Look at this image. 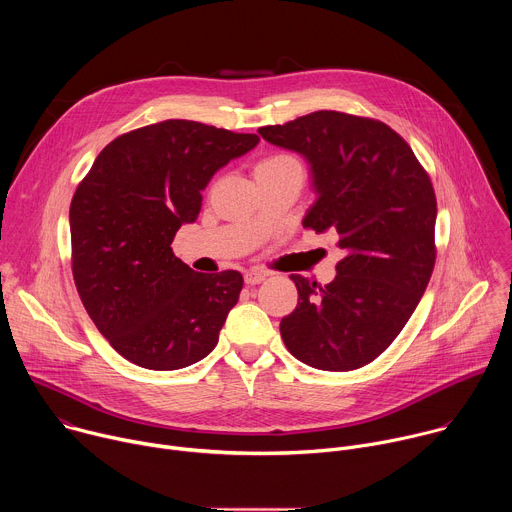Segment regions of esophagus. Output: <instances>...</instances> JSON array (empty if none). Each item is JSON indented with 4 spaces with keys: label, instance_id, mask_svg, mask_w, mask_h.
<instances>
[{
    "label": "esophagus",
    "instance_id": "esophagus-1",
    "mask_svg": "<svg viewBox=\"0 0 512 512\" xmlns=\"http://www.w3.org/2000/svg\"><path fill=\"white\" fill-rule=\"evenodd\" d=\"M265 277H267V275L261 273V271H247V273H245V283H247V285H259Z\"/></svg>",
    "mask_w": 512,
    "mask_h": 512
}]
</instances>
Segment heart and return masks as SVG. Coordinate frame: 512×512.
<instances>
[{
  "label": "heart",
  "instance_id": "heart-1",
  "mask_svg": "<svg viewBox=\"0 0 512 512\" xmlns=\"http://www.w3.org/2000/svg\"><path fill=\"white\" fill-rule=\"evenodd\" d=\"M269 172H298L302 174V162L291 154H271L255 166V176Z\"/></svg>",
  "mask_w": 512,
  "mask_h": 512
}]
</instances>
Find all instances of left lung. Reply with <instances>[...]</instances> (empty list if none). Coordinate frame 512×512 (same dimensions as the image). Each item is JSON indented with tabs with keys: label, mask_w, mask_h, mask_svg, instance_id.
Returning a JSON list of instances; mask_svg holds the SVG:
<instances>
[{
	"label": "left lung",
	"mask_w": 512,
	"mask_h": 512,
	"mask_svg": "<svg viewBox=\"0 0 512 512\" xmlns=\"http://www.w3.org/2000/svg\"><path fill=\"white\" fill-rule=\"evenodd\" d=\"M257 131L312 164L318 200L304 229L336 231L344 251L326 285L289 275L298 306L281 320V338L308 367L360 369L391 346L429 283L437 253L429 174L379 119L314 111Z\"/></svg>",
	"instance_id": "obj_1"
}]
</instances>
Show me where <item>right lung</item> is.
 Segmentation results:
<instances>
[{
  "mask_svg": "<svg viewBox=\"0 0 512 512\" xmlns=\"http://www.w3.org/2000/svg\"><path fill=\"white\" fill-rule=\"evenodd\" d=\"M255 133L166 119L115 137L70 202V261L97 330L129 362L176 371L218 342L243 275L196 273L172 251L218 168L253 150Z\"/></svg>",
  "mask_w": 512,
  "mask_h": 512,
  "instance_id": "obj_1",
  "label": "right lung"
}]
</instances>
